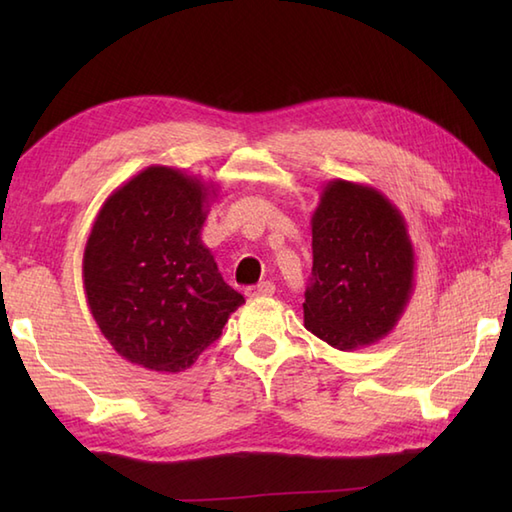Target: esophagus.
Segmentation results:
<instances>
[{
	"instance_id": "obj_1",
	"label": "esophagus",
	"mask_w": 512,
	"mask_h": 512,
	"mask_svg": "<svg viewBox=\"0 0 512 512\" xmlns=\"http://www.w3.org/2000/svg\"><path fill=\"white\" fill-rule=\"evenodd\" d=\"M275 295V286L270 281H262V284L246 288V297L248 299H259V297H273Z\"/></svg>"
}]
</instances>
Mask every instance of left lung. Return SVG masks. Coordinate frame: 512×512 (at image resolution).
I'll return each instance as SVG.
<instances>
[{
  "label": "left lung",
  "mask_w": 512,
  "mask_h": 512,
  "mask_svg": "<svg viewBox=\"0 0 512 512\" xmlns=\"http://www.w3.org/2000/svg\"><path fill=\"white\" fill-rule=\"evenodd\" d=\"M310 224L306 330L341 352L385 339L413 292L416 255L405 217L374 187L330 180Z\"/></svg>",
  "instance_id": "8db88e82"
}]
</instances>
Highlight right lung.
Here are the masks:
<instances>
[{
    "instance_id": "1",
    "label": "right lung",
    "mask_w": 512,
    "mask_h": 512,
    "mask_svg": "<svg viewBox=\"0 0 512 512\" xmlns=\"http://www.w3.org/2000/svg\"><path fill=\"white\" fill-rule=\"evenodd\" d=\"M213 198L215 184L151 165L96 215L83 253L85 299L105 339L129 363L184 372L244 303L202 244Z\"/></svg>"
}]
</instances>
